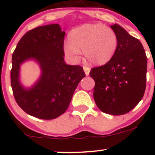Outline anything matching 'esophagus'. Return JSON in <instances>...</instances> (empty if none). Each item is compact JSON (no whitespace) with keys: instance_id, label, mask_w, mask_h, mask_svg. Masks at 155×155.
Instances as JSON below:
<instances>
[{"instance_id":"1","label":"esophagus","mask_w":155,"mask_h":155,"mask_svg":"<svg viewBox=\"0 0 155 155\" xmlns=\"http://www.w3.org/2000/svg\"><path fill=\"white\" fill-rule=\"evenodd\" d=\"M83 70H84V71H85V75H86V76H88L89 73H90V70H91L90 68H88V67H87V66H83Z\"/></svg>"}]
</instances>
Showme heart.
I'll list each match as a JSON object with an SVG mask.
<instances>
[{
	"instance_id": "obj_1",
	"label": "heart",
	"mask_w": 155,
	"mask_h": 155,
	"mask_svg": "<svg viewBox=\"0 0 155 155\" xmlns=\"http://www.w3.org/2000/svg\"><path fill=\"white\" fill-rule=\"evenodd\" d=\"M70 42L64 45L65 54L73 61L80 58L83 50L90 64L101 65L112 58L118 48V37L112 28L101 24H85L72 30Z\"/></svg>"
}]
</instances>
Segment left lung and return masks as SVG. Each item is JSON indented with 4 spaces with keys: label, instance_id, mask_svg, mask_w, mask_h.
<instances>
[{
    "label": "left lung",
    "instance_id": "1",
    "mask_svg": "<svg viewBox=\"0 0 155 155\" xmlns=\"http://www.w3.org/2000/svg\"><path fill=\"white\" fill-rule=\"evenodd\" d=\"M118 37V48L109 61L91 70L94 99L107 114L121 115L140 103L146 87L147 57L138 39L118 25H111Z\"/></svg>",
    "mask_w": 155,
    "mask_h": 155
}]
</instances>
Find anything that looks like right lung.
<instances>
[{"mask_svg":"<svg viewBox=\"0 0 155 155\" xmlns=\"http://www.w3.org/2000/svg\"><path fill=\"white\" fill-rule=\"evenodd\" d=\"M65 32L58 24L40 26L28 31L12 56L11 86L17 104L30 115L45 120L64 113L78 84L85 76L82 67L64 62ZM34 59L42 70L40 79L25 89L19 82L20 64Z\"/></svg>","mask_w":155,"mask_h":155,"instance_id":"obj_1","label":"right lung"}]
</instances>
